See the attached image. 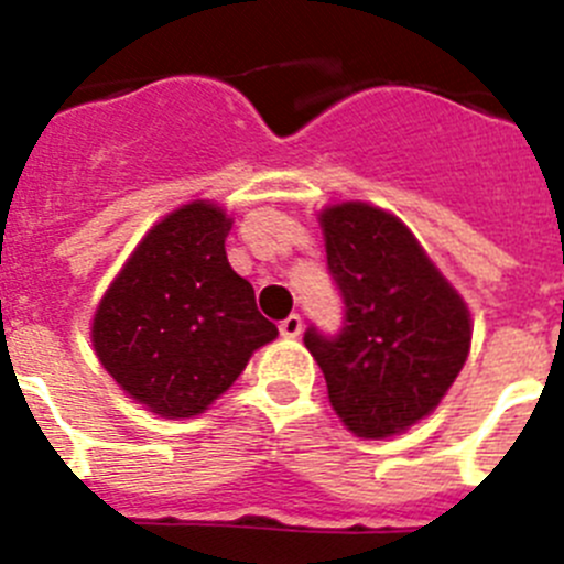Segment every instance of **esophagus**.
<instances>
[{
    "label": "esophagus",
    "instance_id": "34e87169",
    "mask_svg": "<svg viewBox=\"0 0 564 564\" xmlns=\"http://www.w3.org/2000/svg\"><path fill=\"white\" fill-rule=\"evenodd\" d=\"M279 333L285 335V338H296V335L302 333V316L291 313V316H288L285 322H279Z\"/></svg>",
    "mask_w": 564,
    "mask_h": 564
}]
</instances>
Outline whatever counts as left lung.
<instances>
[{
    "label": "left lung",
    "instance_id": "left-lung-1",
    "mask_svg": "<svg viewBox=\"0 0 564 564\" xmlns=\"http://www.w3.org/2000/svg\"><path fill=\"white\" fill-rule=\"evenodd\" d=\"M327 268L344 299L335 335L310 324L329 402L364 438L408 431L438 405L469 352V313L411 231L369 204L322 212Z\"/></svg>",
    "mask_w": 564,
    "mask_h": 564
}]
</instances>
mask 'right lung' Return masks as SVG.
I'll list each match as a JSON object with an SVG mask.
<instances>
[{
  "label": "right lung",
  "instance_id": "obj_1",
  "mask_svg": "<svg viewBox=\"0 0 564 564\" xmlns=\"http://www.w3.org/2000/svg\"><path fill=\"white\" fill-rule=\"evenodd\" d=\"M229 229L220 206H181L144 235L97 307V358L153 413L206 411L276 338L254 288L226 260Z\"/></svg>",
  "mask_w": 564,
  "mask_h": 564
}]
</instances>
